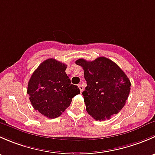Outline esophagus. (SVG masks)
<instances>
[{
	"mask_svg": "<svg viewBox=\"0 0 155 155\" xmlns=\"http://www.w3.org/2000/svg\"><path fill=\"white\" fill-rule=\"evenodd\" d=\"M78 87H79V91H80V92H82V91H83L84 88H83V86H82V85H78Z\"/></svg>",
	"mask_w": 155,
	"mask_h": 155,
	"instance_id": "obj_1",
	"label": "esophagus"
}]
</instances>
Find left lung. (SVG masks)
I'll use <instances>...</instances> for the list:
<instances>
[{"instance_id":"obj_1","label":"left lung","mask_w":155,"mask_h":155,"mask_svg":"<svg viewBox=\"0 0 155 155\" xmlns=\"http://www.w3.org/2000/svg\"><path fill=\"white\" fill-rule=\"evenodd\" d=\"M76 64L83 68L87 82L82 94L87 113L96 121L109 119L118 113L130 91V82L124 71L105 57L92 61L79 58Z\"/></svg>"}]
</instances>
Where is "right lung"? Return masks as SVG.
Masks as SVG:
<instances>
[{"mask_svg":"<svg viewBox=\"0 0 155 155\" xmlns=\"http://www.w3.org/2000/svg\"><path fill=\"white\" fill-rule=\"evenodd\" d=\"M67 65L54 58L42 62L31 75L27 93L35 110L48 118L59 117L80 94L67 75Z\"/></svg>","mask_w":155,"mask_h":155,"instance_id":"right-lung-1","label":"right lung"}]
</instances>
